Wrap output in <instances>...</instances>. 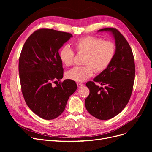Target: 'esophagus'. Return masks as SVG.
Here are the masks:
<instances>
[{
  "label": "esophagus",
  "mask_w": 152,
  "mask_h": 152,
  "mask_svg": "<svg viewBox=\"0 0 152 152\" xmlns=\"http://www.w3.org/2000/svg\"><path fill=\"white\" fill-rule=\"evenodd\" d=\"M77 86L78 87H81L83 86V83H77Z\"/></svg>",
  "instance_id": "1"
}]
</instances>
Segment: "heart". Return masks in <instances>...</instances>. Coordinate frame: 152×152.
<instances>
[{"label":"heart","instance_id":"1","mask_svg":"<svg viewBox=\"0 0 152 152\" xmlns=\"http://www.w3.org/2000/svg\"><path fill=\"white\" fill-rule=\"evenodd\" d=\"M75 50L79 54H85L83 66H76L68 71L66 77L76 82H83L91 77L94 73H100L107 69L115 58L116 47L110 41L92 36H87L77 39L73 43ZM74 50L68 45L62 47L58 52L61 63L66 66L73 65Z\"/></svg>","mask_w":152,"mask_h":152}]
</instances>
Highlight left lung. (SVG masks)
<instances>
[{
  "mask_svg": "<svg viewBox=\"0 0 152 152\" xmlns=\"http://www.w3.org/2000/svg\"><path fill=\"white\" fill-rule=\"evenodd\" d=\"M104 31L111 32L115 37L116 55L107 69L94 81L86 83L90 93L85 100L87 111L101 120L115 117L125 108L131 98L135 79L134 58L129 43L117 29L106 28L98 31ZM95 82L105 87L100 88Z\"/></svg>",
  "mask_w": 152,
  "mask_h": 152,
  "instance_id": "1",
  "label": "left lung"
}]
</instances>
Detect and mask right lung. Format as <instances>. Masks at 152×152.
Segmentation results:
<instances>
[{
	"label": "right lung",
	"mask_w": 152,
	"mask_h": 152,
	"mask_svg": "<svg viewBox=\"0 0 152 152\" xmlns=\"http://www.w3.org/2000/svg\"><path fill=\"white\" fill-rule=\"evenodd\" d=\"M71 37L66 32L41 28L30 35L22 48L18 65L21 92L28 107L44 119L60 116L77 89L71 79L52 85L63 76L58 50Z\"/></svg>",
	"instance_id": "obj_1"
}]
</instances>
